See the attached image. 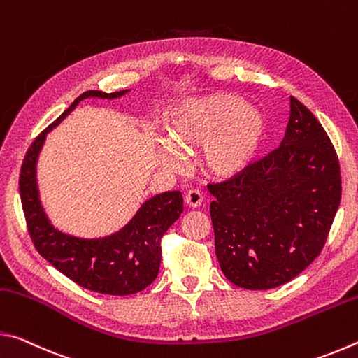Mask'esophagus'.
I'll list each match as a JSON object with an SVG mask.
<instances>
[{
  "instance_id": "obj_1",
  "label": "esophagus",
  "mask_w": 358,
  "mask_h": 358,
  "mask_svg": "<svg viewBox=\"0 0 358 358\" xmlns=\"http://www.w3.org/2000/svg\"><path fill=\"white\" fill-rule=\"evenodd\" d=\"M186 203L189 205L191 208H197L199 205L202 203V194L199 192L197 189H189L186 192V197H185Z\"/></svg>"
}]
</instances>
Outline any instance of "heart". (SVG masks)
<instances>
[{
    "label": "heart",
    "instance_id": "heart-1",
    "mask_svg": "<svg viewBox=\"0 0 358 358\" xmlns=\"http://www.w3.org/2000/svg\"><path fill=\"white\" fill-rule=\"evenodd\" d=\"M266 121L240 96L217 93L183 102L169 117L166 141L178 153L202 150L201 164L210 177L232 178L250 169L262 151ZM162 162L175 164L171 150Z\"/></svg>",
    "mask_w": 358,
    "mask_h": 358
}]
</instances>
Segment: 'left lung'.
<instances>
[{"label": "left lung", "mask_w": 358, "mask_h": 358, "mask_svg": "<svg viewBox=\"0 0 358 358\" xmlns=\"http://www.w3.org/2000/svg\"><path fill=\"white\" fill-rule=\"evenodd\" d=\"M208 191L224 276L266 290L294 280L322 251L341 201V169L322 124L290 96L280 147Z\"/></svg>", "instance_id": "obj_1"}]
</instances>
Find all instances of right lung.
Instances as JSON below:
<instances>
[{
	"mask_svg": "<svg viewBox=\"0 0 358 358\" xmlns=\"http://www.w3.org/2000/svg\"><path fill=\"white\" fill-rule=\"evenodd\" d=\"M128 90L102 93L90 90L72 102L68 110L41 132L29 145L20 169V199L33 245L64 276L88 290L107 295H131L156 280L161 264V238L183 211L180 191H167L145 202L128 226L106 238L83 240L59 232L47 220L41 207L36 185V161L47 132L90 96L113 99Z\"/></svg>",
	"mask_w": 358,
	"mask_h": 358,
	"instance_id": "obj_1",
	"label": "right lung"
}]
</instances>
